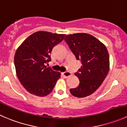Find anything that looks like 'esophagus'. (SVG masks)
I'll list each match as a JSON object with an SVG mask.
<instances>
[{
  "label": "esophagus",
  "mask_w": 127,
  "mask_h": 127,
  "mask_svg": "<svg viewBox=\"0 0 127 127\" xmlns=\"http://www.w3.org/2000/svg\"><path fill=\"white\" fill-rule=\"evenodd\" d=\"M62 75H63V77L64 78H67L68 77H69L70 75H71V73L69 72H64L62 73Z\"/></svg>",
  "instance_id": "esophagus-1"
}]
</instances>
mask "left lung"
Masks as SVG:
<instances>
[{
  "instance_id": "8db88e82",
  "label": "left lung",
  "mask_w": 127,
  "mask_h": 127,
  "mask_svg": "<svg viewBox=\"0 0 127 127\" xmlns=\"http://www.w3.org/2000/svg\"><path fill=\"white\" fill-rule=\"evenodd\" d=\"M64 40L82 66L75 75L79 78L77 87L70 89L73 96L84 98L100 87L109 69V56L104 45L90 34L77 33L65 37Z\"/></svg>"
}]
</instances>
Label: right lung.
I'll return each mask as SVG.
<instances>
[{
    "label": "right lung",
    "instance_id": "obj_1",
    "mask_svg": "<svg viewBox=\"0 0 127 127\" xmlns=\"http://www.w3.org/2000/svg\"><path fill=\"white\" fill-rule=\"evenodd\" d=\"M65 34L38 31L29 35L18 48L15 58L19 80L31 94L45 96L51 93L60 78L59 72L46 66L51 61L53 47L64 39Z\"/></svg>",
    "mask_w": 127,
    "mask_h": 127
}]
</instances>
